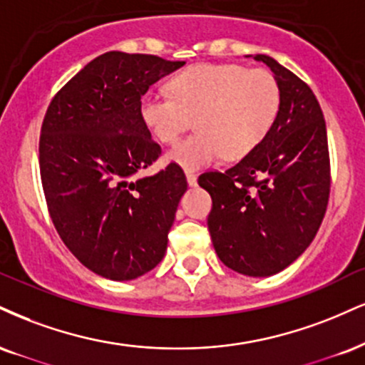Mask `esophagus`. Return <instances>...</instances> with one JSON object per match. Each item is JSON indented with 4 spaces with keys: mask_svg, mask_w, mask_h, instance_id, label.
Masks as SVG:
<instances>
[{
    "mask_svg": "<svg viewBox=\"0 0 365 365\" xmlns=\"http://www.w3.org/2000/svg\"><path fill=\"white\" fill-rule=\"evenodd\" d=\"M187 182H188V185L190 187H195L197 185V175L194 173V171H187Z\"/></svg>",
    "mask_w": 365,
    "mask_h": 365,
    "instance_id": "34e87169",
    "label": "esophagus"
}]
</instances>
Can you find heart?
Returning a JSON list of instances; mask_svg holds the SVG:
<instances>
[{
    "instance_id": "1",
    "label": "heart",
    "mask_w": 365,
    "mask_h": 365,
    "mask_svg": "<svg viewBox=\"0 0 365 365\" xmlns=\"http://www.w3.org/2000/svg\"><path fill=\"white\" fill-rule=\"evenodd\" d=\"M170 95L148 93L140 118L163 144H175L190 129L197 133L168 153L185 170L240 160L258 148L277 120L280 86L270 71L232 63L188 66L171 76Z\"/></svg>"
}]
</instances>
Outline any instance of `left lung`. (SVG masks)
Returning a JSON list of instances; mask_svg holds the SVG:
<instances>
[{
  "instance_id": "obj_1",
  "label": "left lung",
  "mask_w": 365,
  "mask_h": 365,
  "mask_svg": "<svg viewBox=\"0 0 365 365\" xmlns=\"http://www.w3.org/2000/svg\"><path fill=\"white\" fill-rule=\"evenodd\" d=\"M280 86V110L267 138L226 171L199 185L212 197L207 226L217 257L250 277L291 265L327 212L331 173L327 124L313 90L269 56L257 54Z\"/></svg>"
}]
</instances>
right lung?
<instances>
[{"label": "right lung", "instance_id": "right-lung-1", "mask_svg": "<svg viewBox=\"0 0 365 365\" xmlns=\"http://www.w3.org/2000/svg\"><path fill=\"white\" fill-rule=\"evenodd\" d=\"M185 63L110 51L51 100L38 139L46 204L63 243L86 269L133 280L163 260L187 178L177 163L135 178L161 156L140 96Z\"/></svg>", "mask_w": 365, "mask_h": 365}]
</instances>
